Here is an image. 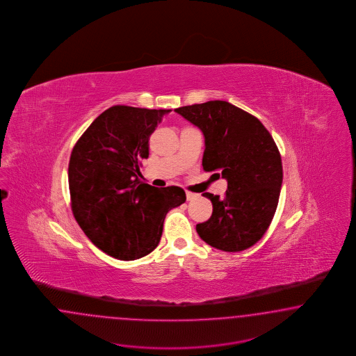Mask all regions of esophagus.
<instances>
[{"instance_id": "esophagus-1", "label": "esophagus", "mask_w": 356, "mask_h": 356, "mask_svg": "<svg viewBox=\"0 0 356 356\" xmlns=\"http://www.w3.org/2000/svg\"><path fill=\"white\" fill-rule=\"evenodd\" d=\"M194 198H197V194L192 192H186V200L188 201H193Z\"/></svg>"}]
</instances>
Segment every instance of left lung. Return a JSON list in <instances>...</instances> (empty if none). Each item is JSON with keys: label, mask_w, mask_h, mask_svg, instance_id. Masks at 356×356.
I'll return each instance as SVG.
<instances>
[{"label": "left lung", "mask_w": 356, "mask_h": 356, "mask_svg": "<svg viewBox=\"0 0 356 356\" xmlns=\"http://www.w3.org/2000/svg\"><path fill=\"white\" fill-rule=\"evenodd\" d=\"M175 111L205 136L204 171L222 173L227 180L223 197L204 193L213 204V214L195 226L198 235L225 252L250 248L268 231L280 201L282 159L269 130L225 100Z\"/></svg>", "instance_id": "1"}]
</instances>
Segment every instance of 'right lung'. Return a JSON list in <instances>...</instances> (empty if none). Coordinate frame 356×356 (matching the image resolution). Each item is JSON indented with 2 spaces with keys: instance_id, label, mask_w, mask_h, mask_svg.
<instances>
[{
  "instance_id": "obj_1",
  "label": "right lung",
  "mask_w": 356,
  "mask_h": 356,
  "mask_svg": "<svg viewBox=\"0 0 356 356\" xmlns=\"http://www.w3.org/2000/svg\"><path fill=\"white\" fill-rule=\"evenodd\" d=\"M171 109L113 106L76 140L69 161L70 204L86 236L109 256L131 261L158 247L167 213L185 202L180 186L140 181L149 140Z\"/></svg>"
}]
</instances>
